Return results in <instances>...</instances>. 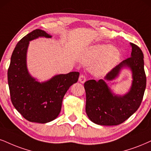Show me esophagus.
Segmentation results:
<instances>
[{
  "label": "esophagus",
  "mask_w": 151,
  "mask_h": 151,
  "mask_svg": "<svg viewBox=\"0 0 151 151\" xmlns=\"http://www.w3.org/2000/svg\"><path fill=\"white\" fill-rule=\"evenodd\" d=\"M78 81H79L80 83H84L86 81V77H85V76L84 75H83V74H81V75L80 76Z\"/></svg>",
  "instance_id": "obj_1"
}]
</instances>
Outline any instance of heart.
I'll use <instances>...</instances> for the list:
<instances>
[{
	"label": "heart",
	"mask_w": 151,
	"mask_h": 151,
	"mask_svg": "<svg viewBox=\"0 0 151 151\" xmlns=\"http://www.w3.org/2000/svg\"><path fill=\"white\" fill-rule=\"evenodd\" d=\"M120 58V52L117 47L106 44H96L87 50L85 63L90 64L96 61L92 71L96 76H103L116 66Z\"/></svg>",
	"instance_id": "heart-1"
}]
</instances>
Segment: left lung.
I'll list each match as a JSON object with an SVG mask.
<instances>
[{
  "label": "left lung",
  "mask_w": 151,
  "mask_h": 151,
  "mask_svg": "<svg viewBox=\"0 0 151 151\" xmlns=\"http://www.w3.org/2000/svg\"><path fill=\"white\" fill-rule=\"evenodd\" d=\"M132 46L131 57L122 61L107 74L104 79L112 80L121 68L129 67L133 72L130 90L123 96L111 92L105 80H90L85 83L86 92L85 111L90 120L100 125H118L124 122L140 106L146 86L144 54L137 45Z\"/></svg>",
  "instance_id": "left-lung-1"
}]
</instances>
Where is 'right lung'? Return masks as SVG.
<instances>
[{
    "instance_id": "right-lung-1",
    "label": "right lung",
    "mask_w": 151,
    "mask_h": 151,
    "mask_svg": "<svg viewBox=\"0 0 151 151\" xmlns=\"http://www.w3.org/2000/svg\"><path fill=\"white\" fill-rule=\"evenodd\" d=\"M38 37L52 36L36 29L18 42L11 57L7 80L11 101L17 111L29 122L46 123L58 116L65 94L77 83L80 73L57 75L44 83L31 77L27 66V48L29 41Z\"/></svg>"
}]
</instances>
